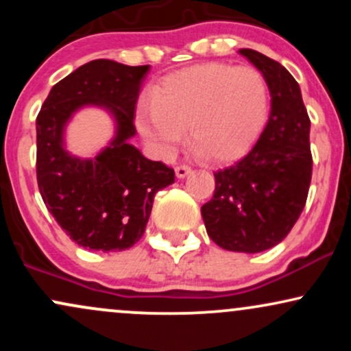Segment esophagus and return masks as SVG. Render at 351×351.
<instances>
[{"mask_svg": "<svg viewBox=\"0 0 351 351\" xmlns=\"http://www.w3.org/2000/svg\"><path fill=\"white\" fill-rule=\"evenodd\" d=\"M175 173L178 178H184V176H188L189 173H191V167H188V165H180V167L175 168Z\"/></svg>", "mask_w": 351, "mask_h": 351, "instance_id": "1", "label": "esophagus"}]
</instances>
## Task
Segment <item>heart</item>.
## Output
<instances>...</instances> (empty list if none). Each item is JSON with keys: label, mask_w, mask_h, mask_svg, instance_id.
Segmentation results:
<instances>
[{"label": "heart", "mask_w": 351, "mask_h": 351, "mask_svg": "<svg viewBox=\"0 0 351 351\" xmlns=\"http://www.w3.org/2000/svg\"><path fill=\"white\" fill-rule=\"evenodd\" d=\"M269 117L264 75L249 66L201 64L167 75L140 102L136 125L163 155L178 147L184 128L191 150L213 163L231 162L251 148Z\"/></svg>", "instance_id": "obj_1"}]
</instances>
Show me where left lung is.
<instances>
[{
	"mask_svg": "<svg viewBox=\"0 0 351 351\" xmlns=\"http://www.w3.org/2000/svg\"><path fill=\"white\" fill-rule=\"evenodd\" d=\"M263 72L271 115L244 158L215 173L213 198L201 206L208 236L234 252H263L291 232L312 180L310 119L300 87L282 64L254 49H239Z\"/></svg>",
	"mask_w": 351,
	"mask_h": 351,
	"instance_id": "obj_1",
	"label": "left lung"
}]
</instances>
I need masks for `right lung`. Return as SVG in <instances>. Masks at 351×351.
I'll list each match as a JSON object with an SVG mask.
<instances>
[{
	"instance_id": "1",
	"label": "right lung",
	"mask_w": 351,
	"mask_h": 351,
	"mask_svg": "<svg viewBox=\"0 0 351 351\" xmlns=\"http://www.w3.org/2000/svg\"><path fill=\"white\" fill-rule=\"evenodd\" d=\"M148 66L108 59L84 64L59 80L36 119V176L44 204L79 245L114 252L143 236L156 191L175 183V170L145 158L128 142ZM94 103L117 120V136L94 160H79L62 148V130L72 111Z\"/></svg>"
}]
</instances>
